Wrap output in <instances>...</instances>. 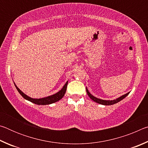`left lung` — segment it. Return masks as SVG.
<instances>
[{"label":"left lung","mask_w":148,"mask_h":148,"mask_svg":"<svg viewBox=\"0 0 148 148\" xmlns=\"http://www.w3.org/2000/svg\"><path fill=\"white\" fill-rule=\"evenodd\" d=\"M86 91H87V93L88 95V96L91 98L92 101H95V102H97V103L99 104H103V105H112V104H116L117 102L121 101V100H123V99H125V97H126L127 95L129 94V92H127V93L123 95H122L121 97H120L119 98H117L116 100H112V101H106V100H102V99H100L97 98V97H95L94 96H92V95L89 92L88 89L87 88H86Z\"/></svg>","instance_id":"obj_1"}]
</instances>
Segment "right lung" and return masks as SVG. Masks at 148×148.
<instances>
[{
	"mask_svg": "<svg viewBox=\"0 0 148 148\" xmlns=\"http://www.w3.org/2000/svg\"><path fill=\"white\" fill-rule=\"evenodd\" d=\"M14 85H15V86H16L17 90L20 93V95H21L25 99H26V100H27V101L32 102V103H34L36 104H38V105H46V104H50L54 103V102L59 101V100H61L62 97H64L65 92H66V87H67V85H68V82H66V83L64 84L63 87H62V88L60 90L59 92H57V93L54 94L53 95H51V96L44 97V98H42V99L31 98V97H28L27 95L23 93V92H22L21 90H20L18 87L16 86V84H14Z\"/></svg>",
	"mask_w": 148,
	"mask_h": 148,
	"instance_id": "obj_1",
	"label": "right lung"
}]
</instances>
